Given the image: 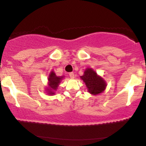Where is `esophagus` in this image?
<instances>
[{"mask_svg": "<svg viewBox=\"0 0 146 146\" xmlns=\"http://www.w3.org/2000/svg\"><path fill=\"white\" fill-rule=\"evenodd\" d=\"M69 76H70V78H74V77H75L74 73H73V72L70 73H69Z\"/></svg>", "mask_w": 146, "mask_h": 146, "instance_id": "esophagus-1", "label": "esophagus"}]
</instances>
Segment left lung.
<instances>
[{"label":"left lung","instance_id":"left-lung-1","mask_svg":"<svg viewBox=\"0 0 146 146\" xmlns=\"http://www.w3.org/2000/svg\"><path fill=\"white\" fill-rule=\"evenodd\" d=\"M81 78L86 84L88 91L91 94L97 95L102 93L106 86L104 80L99 77L92 68H87Z\"/></svg>","mask_w":146,"mask_h":146}]
</instances>
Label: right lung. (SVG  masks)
Segmentation results:
<instances>
[{
  "mask_svg": "<svg viewBox=\"0 0 146 146\" xmlns=\"http://www.w3.org/2000/svg\"><path fill=\"white\" fill-rule=\"evenodd\" d=\"M63 77H58L56 75V73L54 72H51L50 73L49 77H48V84H49V89H48L49 91V94H54V92L53 90H56L58 88V86L59 85V84L61 81V80L62 79Z\"/></svg>",
  "mask_w": 146,
  "mask_h": 146,
  "instance_id": "obj_1",
  "label": "right lung"
}]
</instances>
